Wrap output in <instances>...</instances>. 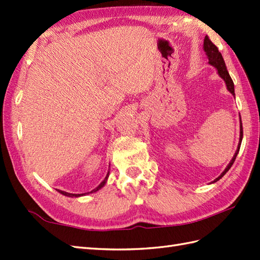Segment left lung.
Wrapping results in <instances>:
<instances>
[{"instance_id":"8db88e82","label":"left lung","mask_w":260,"mask_h":260,"mask_svg":"<svg viewBox=\"0 0 260 260\" xmlns=\"http://www.w3.org/2000/svg\"><path fill=\"white\" fill-rule=\"evenodd\" d=\"M203 50H204V52H206V54H207V58L209 60V64L212 66V67H214L215 70L218 71V75L220 76V78H222L224 80L225 86H227V89L230 91V93H233V95L235 96V85H234V81H233V79H231V77H230L228 70H227V67H225V63H224V60L222 58V54L219 52L218 48L215 47L211 41H210V39L208 38V36H206V38H204ZM241 141H242V124H241V118H240V136H239L238 147H237V151L235 153V155H234L233 158H231V161L227 165V168L224 169L223 172L220 174L218 178L215 179L213 182L219 181L225 173L228 172V171L230 170V168L233 167L235 159H236L237 155H238V153H239Z\"/></svg>"}]
</instances>
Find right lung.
Returning a JSON list of instances; mask_svg holds the SVG:
<instances>
[{"instance_id":"obj_1","label":"right lung","mask_w":260,"mask_h":260,"mask_svg":"<svg viewBox=\"0 0 260 260\" xmlns=\"http://www.w3.org/2000/svg\"><path fill=\"white\" fill-rule=\"evenodd\" d=\"M108 176H109V171L107 172V175H106V178L104 179V181L102 182L101 184H99L97 187H95V189L93 190H91L90 192H87V193H80V194H75V193H68V192H66V191H61V190H57L59 193H61V194H63V196H66V197H69V198H79V197H82V196H86V194H89V193H95V192H97L98 190H101L102 187L106 184V182H107V180H108Z\"/></svg>"}]
</instances>
